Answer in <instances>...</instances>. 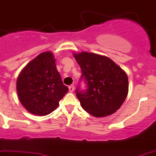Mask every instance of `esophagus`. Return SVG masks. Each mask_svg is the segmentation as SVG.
Wrapping results in <instances>:
<instances>
[{
    "mask_svg": "<svg viewBox=\"0 0 156 156\" xmlns=\"http://www.w3.org/2000/svg\"><path fill=\"white\" fill-rule=\"evenodd\" d=\"M74 85H70L69 86V92H74Z\"/></svg>",
    "mask_w": 156,
    "mask_h": 156,
    "instance_id": "1",
    "label": "esophagus"
}]
</instances>
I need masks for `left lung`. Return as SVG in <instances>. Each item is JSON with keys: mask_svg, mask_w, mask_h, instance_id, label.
I'll return each instance as SVG.
<instances>
[{"mask_svg": "<svg viewBox=\"0 0 156 156\" xmlns=\"http://www.w3.org/2000/svg\"><path fill=\"white\" fill-rule=\"evenodd\" d=\"M74 56L82 72L75 92L82 108L95 117L115 113L128 93L126 73L107 57L87 52ZM82 80L86 88L84 90L80 89Z\"/></svg>", "mask_w": 156, "mask_h": 156, "instance_id": "8db88e82", "label": "left lung"}]
</instances>
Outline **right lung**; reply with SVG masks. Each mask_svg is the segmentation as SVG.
Here are the masks:
<instances>
[{"instance_id": "1", "label": "right lung", "mask_w": 156, "mask_h": 156, "mask_svg": "<svg viewBox=\"0 0 156 156\" xmlns=\"http://www.w3.org/2000/svg\"><path fill=\"white\" fill-rule=\"evenodd\" d=\"M19 99L30 113L47 115L69 89L63 84L50 52L41 53L21 72L16 82Z\"/></svg>"}]
</instances>
